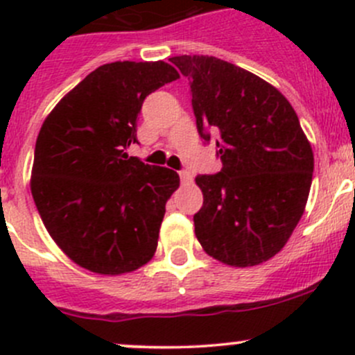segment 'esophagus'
<instances>
[{
    "instance_id": "obj_1",
    "label": "esophagus",
    "mask_w": 355,
    "mask_h": 355,
    "mask_svg": "<svg viewBox=\"0 0 355 355\" xmlns=\"http://www.w3.org/2000/svg\"><path fill=\"white\" fill-rule=\"evenodd\" d=\"M178 175H180V182H182V184H184V185L191 184V180H192V173H191V171H189V170H182Z\"/></svg>"
}]
</instances>
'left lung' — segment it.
Masks as SVG:
<instances>
[{
    "label": "left lung",
    "mask_w": 355,
    "mask_h": 355,
    "mask_svg": "<svg viewBox=\"0 0 355 355\" xmlns=\"http://www.w3.org/2000/svg\"><path fill=\"white\" fill-rule=\"evenodd\" d=\"M171 63L189 78L199 135H216L223 163L196 177L204 196L196 237L230 266L264 263L287 244L313 182V149L297 113L277 87L234 63L202 55Z\"/></svg>",
    "instance_id": "left-lung-1"
}]
</instances>
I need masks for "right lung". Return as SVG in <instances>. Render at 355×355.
Masks as SVG:
<instances>
[{
	"mask_svg": "<svg viewBox=\"0 0 355 355\" xmlns=\"http://www.w3.org/2000/svg\"><path fill=\"white\" fill-rule=\"evenodd\" d=\"M180 77L164 62L96 68L55 106L35 141L31 191L46 230L73 263L121 275L156 252L177 171L142 163L137 144L146 96Z\"/></svg>",
	"mask_w": 355,
	"mask_h": 355,
	"instance_id": "right-lung-1",
	"label": "right lung"
}]
</instances>
